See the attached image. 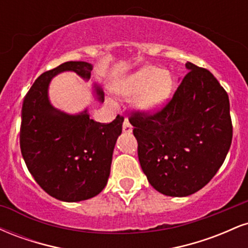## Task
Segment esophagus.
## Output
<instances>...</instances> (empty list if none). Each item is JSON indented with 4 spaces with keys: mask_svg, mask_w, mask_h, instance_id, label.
I'll list each match as a JSON object with an SVG mask.
<instances>
[{
    "mask_svg": "<svg viewBox=\"0 0 248 248\" xmlns=\"http://www.w3.org/2000/svg\"><path fill=\"white\" fill-rule=\"evenodd\" d=\"M122 130H124V133H128V134H130L133 132V126L130 124V122L128 121V119H124V124H122Z\"/></svg>",
    "mask_w": 248,
    "mask_h": 248,
    "instance_id": "obj_1",
    "label": "esophagus"
}]
</instances>
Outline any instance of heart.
Wrapping results in <instances>:
<instances>
[{
	"label": "heart",
	"mask_w": 248,
	"mask_h": 248,
	"mask_svg": "<svg viewBox=\"0 0 248 248\" xmlns=\"http://www.w3.org/2000/svg\"><path fill=\"white\" fill-rule=\"evenodd\" d=\"M172 79L166 71L154 66H144L128 77L116 87L124 96H138L136 105L148 113L156 112L163 106L171 92Z\"/></svg>",
	"instance_id": "1"
}]
</instances>
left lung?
<instances>
[{
    "label": "left lung",
    "mask_w": 248,
    "mask_h": 248,
    "mask_svg": "<svg viewBox=\"0 0 248 248\" xmlns=\"http://www.w3.org/2000/svg\"><path fill=\"white\" fill-rule=\"evenodd\" d=\"M189 72L157 112H133L129 122L148 182L158 192L186 197L205 186L232 142L226 91L209 70L187 62Z\"/></svg>",
    "instance_id": "1"
}]
</instances>
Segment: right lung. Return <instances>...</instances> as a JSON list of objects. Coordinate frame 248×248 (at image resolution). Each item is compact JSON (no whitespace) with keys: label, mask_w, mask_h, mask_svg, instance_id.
<instances>
[{"label":"right lung","mask_w":248,"mask_h":248,"mask_svg":"<svg viewBox=\"0 0 248 248\" xmlns=\"http://www.w3.org/2000/svg\"><path fill=\"white\" fill-rule=\"evenodd\" d=\"M64 71L88 80L92 65L66 62L36 79L22 106L19 146L28 170L45 192L62 202H80L106 186L124 118L100 124L90 119L87 109L76 115L56 109L47 88L51 79ZM94 91L104 102L101 88L95 85Z\"/></svg>","instance_id":"right-lung-1"}]
</instances>
